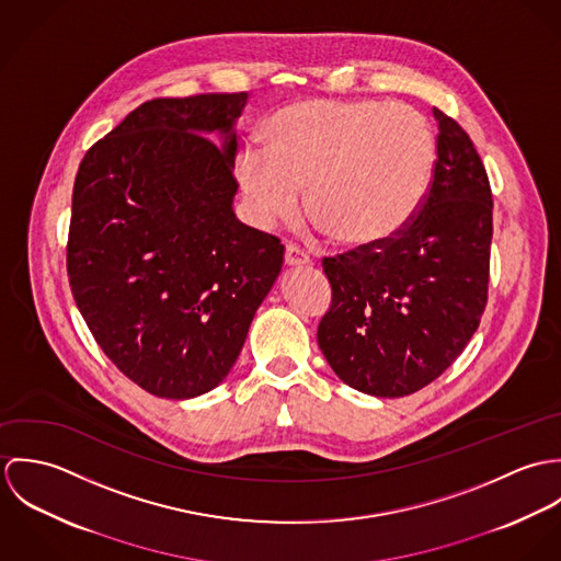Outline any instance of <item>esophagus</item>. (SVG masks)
Segmentation results:
<instances>
[{"label":"esophagus","instance_id":"34e87169","mask_svg":"<svg viewBox=\"0 0 561 561\" xmlns=\"http://www.w3.org/2000/svg\"><path fill=\"white\" fill-rule=\"evenodd\" d=\"M285 265L287 267H309L311 259L296 245H287L285 250Z\"/></svg>","mask_w":561,"mask_h":561}]
</instances>
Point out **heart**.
Here are the masks:
<instances>
[{
	"label": "heart",
	"mask_w": 561,
	"mask_h": 561,
	"mask_svg": "<svg viewBox=\"0 0 561 561\" xmlns=\"http://www.w3.org/2000/svg\"><path fill=\"white\" fill-rule=\"evenodd\" d=\"M265 147L245 145L236 176L259 227L309 214L341 241L382 245L419 211L436 168V134L414 107L378 99L300 101L276 112Z\"/></svg>",
	"instance_id": "b5f03b06"
}]
</instances>
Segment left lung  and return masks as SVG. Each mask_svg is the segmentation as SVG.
<instances>
[{"label": "left lung", "instance_id": "left-lung-1", "mask_svg": "<svg viewBox=\"0 0 561 561\" xmlns=\"http://www.w3.org/2000/svg\"><path fill=\"white\" fill-rule=\"evenodd\" d=\"M434 181L398 238L323 259L332 305L320 350L347 387L403 398L467 347L488 296L492 194L467 131L440 110Z\"/></svg>", "mask_w": 561, "mask_h": 561}]
</instances>
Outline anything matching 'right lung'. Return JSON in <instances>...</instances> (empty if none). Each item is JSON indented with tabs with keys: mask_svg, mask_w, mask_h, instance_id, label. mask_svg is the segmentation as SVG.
<instances>
[{
	"mask_svg": "<svg viewBox=\"0 0 561 561\" xmlns=\"http://www.w3.org/2000/svg\"><path fill=\"white\" fill-rule=\"evenodd\" d=\"M245 101L248 92L147 101L76 176V305L105 356L163 400L205 396L229 376L283 270L285 245L233 209Z\"/></svg>",
	"mask_w": 561,
	"mask_h": 561,
	"instance_id": "1",
	"label": "right lung"
}]
</instances>
